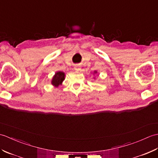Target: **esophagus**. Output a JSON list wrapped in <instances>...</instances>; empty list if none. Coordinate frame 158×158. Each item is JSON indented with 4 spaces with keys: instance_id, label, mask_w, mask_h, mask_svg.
I'll return each instance as SVG.
<instances>
[{
    "instance_id": "obj_1",
    "label": "esophagus",
    "mask_w": 158,
    "mask_h": 158,
    "mask_svg": "<svg viewBox=\"0 0 158 158\" xmlns=\"http://www.w3.org/2000/svg\"><path fill=\"white\" fill-rule=\"evenodd\" d=\"M75 70H80V68H79V67L78 66H75Z\"/></svg>"
}]
</instances>
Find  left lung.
<instances>
[{"label": "left lung", "mask_w": 158, "mask_h": 158, "mask_svg": "<svg viewBox=\"0 0 158 158\" xmlns=\"http://www.w3.org/2000/svg\"><path fill=\"white\" fill-rule=\"evenodd\" d=\"M94 73H96V72H94Z\"/></svg>", "instance_id": "1"}]
</instances>
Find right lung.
<instances>
[{"label": "right lung", "instance_id": "obj_1", "mask_svg": "<svg viewBox=\"0 0 158 158\" xmlns=\"http://www.w3.org/2000/svg\"><path fill=\"white\" fill-rule=\"evenodd\" d=\"M64 73L62 72L56 73L54 77H53L52 83L56 87H58L59 85L61 84L62 82L64 81Z\"/></svg>", "mask_w": 158, "mask_h": 158}]
</instances>
